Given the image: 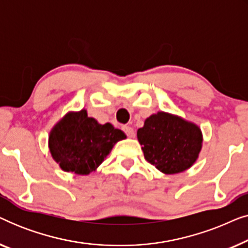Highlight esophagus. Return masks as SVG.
Instances as JSON below:
<instances>
[{"label": "esophagus", "mask_w": 248, "mask_h": 248, "mask_svg": "<svg viewBox=\"0 0 248 248\" xmlns=\"http://www.w3.org/2000/svg\"><path fill=\"white\" fill-rule=\"evenodd\" d=\"M122 128H123L124 133L126 134L128 138H133L134 135H135V132H134V130L131 126H126V125H124V126L122 127Z\"/></svg>", "instance_id": "obj_1"}]
</instances>
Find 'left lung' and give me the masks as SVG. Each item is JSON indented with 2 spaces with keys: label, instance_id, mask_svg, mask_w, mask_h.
<instances>
[{
  "label": "left lung",
  "instance_id": "left-lung-1",
  "mask_svg": "<svg viewBox=\"0 0 248 248\" xmlns=\"http://www.w3.org/2000/svg\"><path fill=\"white\" fill-rule=\"evenodd\" d=\"M145 160L165 174L186 170L198 159L202 147L201 130L170 114L151 115L138 130Z\"/></svg>",
  "mask_w": 248,
  "mask_h": 248
}]
</instances>
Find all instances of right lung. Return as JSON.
<instances>
[{
    "label": "right lung",
    "mask_w": 248,
    "mask_h": 248,
    "mask_svg": "<svg viewBox=\"0 0 248 248\" xmlns=\"http://www.w3.org/2000/svg\"><path fill=\"white\" fill-rule=\"evenodd\" d=\"M125 134L113 125H101L87 111L69 113L49 134V150L65 171L88 175L109 155L114 144Z\"/></svg>",
    "instance_id": "1"
}]
</instances>
